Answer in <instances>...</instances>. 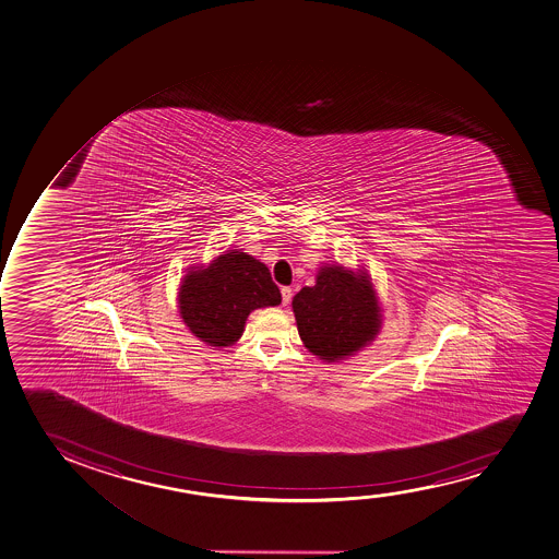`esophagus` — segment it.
<instances>
[{"label": "esophagus", "mask_w": 559, "mask_h": 559, "mask_svg": "<svg viewBox=\"0 0 559 559\" xmlns=\"http://www.w3.org/2000/svg\"><path fill=\"white\" fill-rule=\"evenodd\" d=\"M281 294H283V305L286 307V305H289V301H292L294 289L289 288V286H284V288L281 289Z\"/></svg>", "instance_id": "esophagus-1"}]
</instances>
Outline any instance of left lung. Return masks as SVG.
Instances as JSON below:
<instances>
[{"mask_svg": "<svg viewBox=\"0 0 559 559\" xmlns=\"http://www.w3.org/2000/svg\"><path fill=\"white\" fill-rule=\"evenodd\" d=\"M292 307L302 344L325 362L360 352L381 326L370 278L342 265H323L314 286L295 295Z\"/></svg>", "mask_w": 559, "mask_h": 559, "instance_id": "1", "label": "left lung"}]
</instances>
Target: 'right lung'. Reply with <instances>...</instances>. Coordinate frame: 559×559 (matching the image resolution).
I'll return each mask as SVG.
<instances>
[{
  "label": "right lung",
  "instance_id": "right-lung-1",
  "mask_svg": "<svg viewBox=\"0 0 559 559\" xmlns=\"http://www.w3.org/2000/svg\"><path fill=\"white\" fill-rule=\"evenodd\" d=\"M283 301L271 273L257 258L226 251L207 267L189 271L178 292L183 323L197 338L226 347L243 334L252 310Z\"/></svg>",
  "mask_w": 559,
  "mask_h": 559
}]
</instances>
